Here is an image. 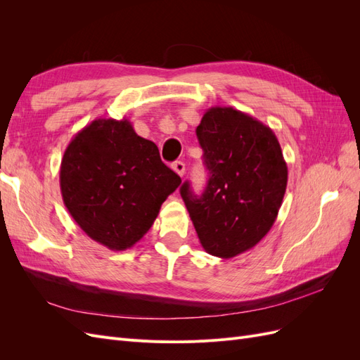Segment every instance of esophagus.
I'll use <instances>...</instances> for the list:
<instances>
[{
    "label": "esophagus",
    "mask_w": 360,
    "mask_h": 360,
    "mask_svg": "<svg viewBox=\"0 0 360 360\" xmlns=\"http://www.w3.org/2000/svg\"><path fill=\"white\" fill-rule=\"evenodd\" d=\"M172 169L176 171L180 177H183V176H184V171H186V167H184V163H183V162L177 160V162H174V163H172Z\"/></svg>",
    "instance_id": "esophagus-1"
}]
</instances>
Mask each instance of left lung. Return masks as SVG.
I'll return each instance as SVG.
<instances>
[{"label":"left lung","mask_w":360,"mask_h":360,"mask_svg":"<svg viewBox=\"0 0 360 360\" xmlns=\"http://www.w3.org/2000/svg\"><path fill=\"white\" fill-rule=\"evenodd\" d=\"M197 136L209 181L197 197L189 181L181 198L207 254L233 258L274 226L288 169L274 130L231 106L207 110Z\"/></svg>","instance_id":"8db88e82"}]
</instances>
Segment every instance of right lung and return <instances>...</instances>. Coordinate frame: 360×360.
Wrapping results in <instances>:
<instances>
[{
	"label": "right lung",
	"instance_id": "obj_1",
	"mask_svg": "<svg viewBox=\"0 0 360 360\" xmlns=\"http://www.w3.org/2000/svg\"><path fill=\"white\" fill-rule=\"evenodd\" d=\"M181 179L129 120L97 118L70 141L60 168L64 205L81 230L112 250L132 248Z\"/></svg>",
	"mask_w": 360,
	"mask_h": 360
}]
</instances>
